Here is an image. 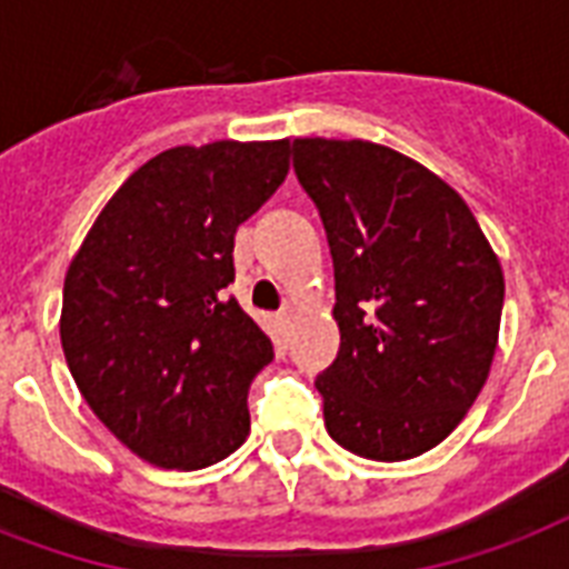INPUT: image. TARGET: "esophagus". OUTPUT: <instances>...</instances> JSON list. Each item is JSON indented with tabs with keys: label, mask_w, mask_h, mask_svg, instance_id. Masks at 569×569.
<instances>
[{
	"label": "esophagus",
	"mask_w": 569,
	"mask_h": 569,
	"mask_svg": "<svg viewBox=\"0 0 569 569\" xmlns=\"http://www.w3.org/2000/svg\"><path fill=\"white\" fill-rule=\"evenodd\" d=\"M292 319H295V307H289V303H286L283 310L277 312V325H280V328H289V325H292Z\"/></svg>",
	"instance_id": "esophagus-1"
}]
</instances>
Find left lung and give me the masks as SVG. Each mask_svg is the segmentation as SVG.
<instances>
[{
	"label": "left lung",
	"instance_id": "1",
	"mask_svg": "<svg viewBox=\"0 0 569 569\" xmlns=\"http://www.w3.org/2000/svg\"><path fill=\"white\" fill-rule=\"evenodd\" d=\"M292 168L337 280L339 351L316 378L325 428L360 458H416L490 375L502 266L458 191L389 147L295 138Z\"/></svg>",
	"mask_w": 569,
	"mask_h": 569
}]
</instances>
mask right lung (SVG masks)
<instances>
[{
    "label": "right lung",
    "instance_id": "right-lung-1",
    "mask_svg": "<svg viewBox=\"0 0 569 569\" xmlns=\"http://www.w3.org/2000/svg\"><path fill=\"white\" fill-rule=\"evenodd\" d=\"M286 173L289 141L171 147L114 191L67 268L70 375L153 467H212L248 437V389L274 348L227 295L232 241Z\"/></svg>",
    "mask_w": 569,
    "mask_h": 569
}]
</instances>
